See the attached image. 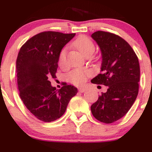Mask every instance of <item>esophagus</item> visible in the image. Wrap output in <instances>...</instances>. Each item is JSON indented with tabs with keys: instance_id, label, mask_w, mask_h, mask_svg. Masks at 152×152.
<instances>
[{
	"instance_id": "esophagus-1",
	"label": "esophagus",
	"mask_w": 152,
	"mask_h": 152,
	"mask_svg": "<svg viewBox=\"0 0 152 152\" xmlns=\"http://www.w3.org/2000/svg\"><path fill=\"white\" fill-rule=\"evenodd\" d=\"M86 91V88H84V87H83V88H78V91L81 92V93H83V92H85Z\"/></svg>"
}]
</instances>
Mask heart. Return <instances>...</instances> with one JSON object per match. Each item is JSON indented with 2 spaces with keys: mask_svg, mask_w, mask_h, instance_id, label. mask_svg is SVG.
<instances>
[{
  "mask_svg": "<svg viewBox=\"0 0 152 152\" xmlns=\"http://www.w3.org/2000/svg\"><path fill=\"white\" fill-rule=\"evenodd\" d=\"M73 45L84 56H88L95 50V46L91 40L86 36H81L78 37L73 43ZM66 48H64L61 50L58 56V64L64 66L65 64ZM90 75V71L81 69H74L69 74V80L76 85H81L86 81V77Z\"/></svg>",
  "mask_w": 152,
  "mask_h": 152,
  "instance_id": "b5f03b06",
  "label": "heart"
}]
</instances>
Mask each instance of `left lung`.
Masks as SVG:
<instances>
[{
    "label": "left lung",
    "mask_w": 152,
    "mask_h": 152,
    "mask_svg": "<svg viewBox=\"0 0 152 152\" xmlns=\"http://www.w3.org/2000/svg\"><path fill=\"white\" fill-rule=\"evenodd\" d=\"M91 37L102 53L101 72L91 83L108 86L91 106L99 121L111 124L123 117L137 99L140 67L135 52L124 39L109 32L99 31Z\"/></svg>",
    "instance_id": "left-lung-1"
}]
</instances>
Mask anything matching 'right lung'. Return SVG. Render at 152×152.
<instances>
[{
  "label": "right lung",
  "instance_id": "right-lung-1",
  "mask_svg": "<svg viewBox=\"0 0 152 152\" xmlns=\"http://www.w3.org/2000/svg\"><path fill=\"white\" fill-rule=\"evenodd\" d=\"M75 35L45 31L28 40L19 50L16 72L20 97L41 121L50 122L61 117L78 92L76 87L66 83L56 90L48 80L56 77L59 53Z\"/></svg>",
  "mask_w": 152,
  "mask_h": 152
}]
</instances>
